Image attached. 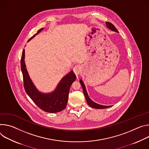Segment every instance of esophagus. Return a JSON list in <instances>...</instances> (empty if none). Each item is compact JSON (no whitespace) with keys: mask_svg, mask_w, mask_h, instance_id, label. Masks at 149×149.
<instances>
[{"mask_svg":"<svg viewBox=\"0 0 149 149\" xmlns=\"http://www.w3.org/2000/svg\"><path fill=\"white\" fill-rule=\"evenodd\" d=\"M73 72L76 75H79V74L81 72V68L79 65H75L74 68H73Z\"/></svg>","mask_w":149,"mask_h":149,"instance_id":"esophagus-1","label":"esophagus"}]
</instances>
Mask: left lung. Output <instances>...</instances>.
I'll return each mask as SVG.
<instances>
[{
	"label": "left lung",
	"instance_id": "1",
	"mask_svg": "<svg viewBox=\"0 0 149 149\" xmlns=\"http://www.w3.org/2000/svg\"><path fill=\"white\" fill-rule=\"evenodd\" d=\"M106 25L107 26V27L108 28H109L110 29L113 31H115L118 32V31L117 29H116V28H115V26L112 24H111V22H106ZM80 83L81 84V86L82 87V89H83V91H84V95H85V96L86 97V101H87V103L92 108H96V109H104V108H109V107H111V106H104V105H99L94 102H93L91 99L89 97L88 95V93L86 92V88H85V86L84 84V82L82 81V80L80 79Z\"/></svg>",
	"mask_w": 149,
	"mask_h": 149
}]
</instances>
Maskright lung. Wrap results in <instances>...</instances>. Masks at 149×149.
Listing matches in <instances>:
<instances>
[{"instance_id": "add662e5", "label": "right lung", "mask_w": 149, "mask_h": 149, "mask_svg": "<svg viewBox=\"0 0 149 149\" xmlns=\"http://www.w3.org/2000/svg\"><path fill=\"white\" fill-rule=\"evenodd\" d=\"M42 29L43 28L39 29L37 34L33 36L28 41L34 38ZM24 58L25 49L22 51V53L21 68L23 75L24 89L32 101L45 112L56 113L64 109L68 104L70 86L76 78L74 72L72 70L69 74L65 76L61 79L54 92L48 94L41 93L36 89L29 77L25 67Z\"/></svg>"}]
</instances>
